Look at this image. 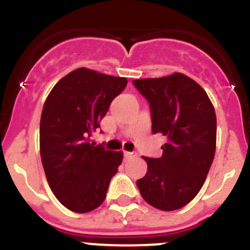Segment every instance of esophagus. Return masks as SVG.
Returning a JSON list of instances; mask_svg holds the SVG:
<instances>
[{"mask_svg":"<svg viewBox=\"0 0 250 250\" xmlns=\"http://www.w3.org/2000/svg\"><path fill=\"white\" fill-rule=\"evenodd\" d=\"M135 156H136V152L124 151V159H125V160H130V159H134Z\"/></svg>","mask_w":250,"mask_h":250,"instance_id":"1","label":"esophagus"}]
</instances>
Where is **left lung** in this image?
Returning <instances> with one entry per match:
<instances>
[{
  "instance_id": "obj_1",
  "label": "left lung",
  "mask_w": 250,
  "mask_h": 250,
  "mask_svg": "<svg viewBox=\"0 0 250 250\" xmlns=\"http://www.w3.org/2000/svg\"><path fill=\"white\" fill-rule=\"evenodd\" d=\"M132 83L149 103L152 134L167 138L160 158H144L147 173L136 185L147 204L160 210H176L199 193L213 163V104L199 83L179 72Z\"/></svg>"
}]
</instances>
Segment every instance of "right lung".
<instances>
[{"label":"right lung","instance_id":"add662e5","mask_svg":"<svg viewBox=\"0 0 250 250\" xmlns=\"http://www.w3.org/2000/svg\"><path fill=\"white\" fill-rule=\"evenodd\" d=\"M125 77L81 67L51 90L40 121V152L51 190L75 213H87L105 200L123 152L90 143L111 101L126 87Z\"/></svg>","mask_w":250,"mask_h":250}]
</instances>
